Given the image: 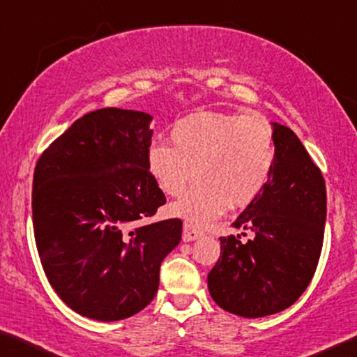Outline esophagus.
<instances>
[{
  "mask_svg": "<svg viewBox=\"0 0 357 357\" xmlns=\"http://www.w3.org/2000/svg\"><path fill=\"white\" fill-rule=\"evenodd\" d=\"M199 237H202V232L197 229L194 225H190V222H184L183 241L184 242H192V241H197Z\"/></svg>",
  "mask_w": 357,
  "mask_h": 357,
  "instance_id": "34e87169",
  "label": "esophagus"
}]
</instances>
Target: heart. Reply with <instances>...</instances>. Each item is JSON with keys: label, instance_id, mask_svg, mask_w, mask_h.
Returning <instances> with one entry per match:
<instances>
[{"label": "heart", "instance_id": "obj_1", "mask_svg": "<svg viewBox=\"0 0 357 357\" xmlns=\"http://www.w3.org/2000/svg\"><path fill=\"white\" fill-rule=\"evenodd\" d=\"M172 139L174 146L155 142L149 147V169L173 197L183 194L200 174L172 208L194 226L208 225L229 205H248L273 173L274 136L263 116L189 115L173 126Z\"/></svg>", "mask_w": 357, "mask_h": 357}]
</instances>
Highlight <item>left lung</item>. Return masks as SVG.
I'll return each mask as SVG.
<instances>
[{
    "label": "left lung",
    "instance_id": "8db88e82",
    "mask_svg": "<svg viewBox=\"0 0 357 357\" xmlns=\"http://www.w3.org/2000/svg\"><path fill=\"white\" fill-rule=\"evenodd\" d=\"M273 125L275 162L268 184L237 220L238 236L221 237L208 290L222 310L264 317L287 310L316 273L327 218L326 181L290 128ZM245 236V232H243Z\"/></svg>",
    "mask_w": 357,
    "mask_h": 357
}]
</instances>
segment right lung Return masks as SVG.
Here are the masks:
<instances>
[{
	"label": "right lung",
	"instance_id": "add662e5",
	"mask_svg": "<svg viewBox=\"0 0 357 357\" xmlns=\"http://www.w3.org/2000/svg\"><path fill=\"white\" fill-rule=\"evenodd\" d=\"M152 115L107 107L78 119L33 174V229L61 300L94 321H121L153 300L183 221L139 225L167 199L149 172Z\"/></svg>",
	"mask_w": 357,
	"mask_h": 357
}]
</instances>
